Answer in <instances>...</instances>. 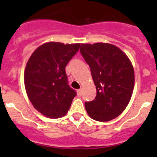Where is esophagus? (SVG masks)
<instances>
[{
    "label": "esophagus",
    "instance_id": "34e87169",
    "mask_svg": "<svg viewBox=\"0 0 157 157\" xmlns=\"http://www.w3.org/2000/svg\"><path fill=\"white\" fill-rule=\"evenodd\" d=\"M77 96H80L82 94V90L81 89H80V90H77Z\"/></svg>",
    "mask_w": 157,
    "mask_h": 157
}]
</instances>
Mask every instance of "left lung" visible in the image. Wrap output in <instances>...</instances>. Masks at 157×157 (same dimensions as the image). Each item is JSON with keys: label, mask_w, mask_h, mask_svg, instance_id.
<instances>
[{"label": "left lung", "mask_w": 157, "mask_h": 157, "mask_svg": "<svg viewBox=\"0 0 157 157\" xmlns=\"http://www.w3.org/2000/svg\"><path fill=\"white\" fill-rule=\"evenodd\" d=\"M80 53L90 66L96 89L94 100L85 102L87 114L95 121H111L131 100L134 86L132 63L118 47L105 42L81 44Z\"/></svg>", "instance_id": "obj_1"}]
</instances>
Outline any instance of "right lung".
<instances>
[{"instance_id":"add662e5","label":"right lung","mask_w":157,"mask_h":157,"mask_svg":"<svg viewBox=\"0 0 157 157\" xmlns=\"http://www.w3.org/2000/svg\"><path fill=\"white\" fill-rule=\"evenodd\" d=\"M80 45L45 42L33 52L26 63V94L33 107L47 118L64 116L76 96V92L67 84L65 67Z\"/></svg>"}]
</instances>
